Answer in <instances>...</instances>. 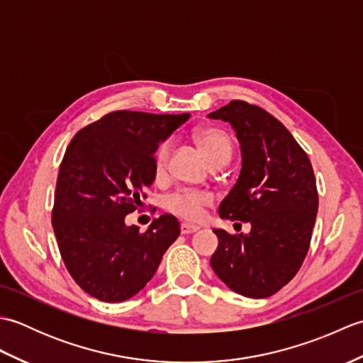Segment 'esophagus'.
<instances>
[{
	"mask_svg": "<svg viewBox=\"0 0 363 363\" xmlns=\"http://www.w3.org/2000/svg\"><path fill=\"white\" fill-rule=\"evenodd\" d=\"M198 229H199V228L195 226V225H189V223H182V225H181V234H184V235L194 234V233H196Z\"/></svg>",
	"mask_w": 363,
	"mask_h": 363,
	"instance_id": "obj_1",
	"label": "esophagus"
}]
</instances>
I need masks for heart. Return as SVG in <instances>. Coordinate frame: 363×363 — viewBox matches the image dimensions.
I'll return each mask as SVG.
<instances>
[{
    "mask_svg": "<svg viewBox=\"0 0 363 363\" xmlns=\"http://www.w3.org/2000/svg\"><path fill=\"white\" fill-rule=\"evenodd\" d=\"M195 140L203 151L204 157L211 162L212 165L226 164L229 160L230 154H233V145L225 130L218 128H203L195 134ZM169 150H172V143L169 140L160 142L154 152L152 159V168L154 174L160 177L165 173ZM213 203V195L207 190H194V189H181L176 190L174 194L168 195L164 199V207L177 217L184 220L195 221L203 217V212L207 206Z\"/></svg>",
    "mask_w": 363,
    "mask_h": 363,
    "instance_id": "1",
    "label": "heart"
}]
</instances>
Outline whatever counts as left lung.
I'll use <instances>...</instances> for the list:
<instances>
[{"instance_id": "8db88e82", "label": "left lung", "mask_w": 363, "mask_h": 363, "mask_svg": "<svg viewBox=\"0 0 363 363\" xmlns=\"http://www.w3.org/2000/svg\"><path fill=\"white\" fill-rule=\"evenodd\" d=\"M209 118L228 121L242 150L240 176L220 217L251 223L250 234L213 229L211 265L238 295L268 298L295 277L309 251L318 211L313 168L289 129L259 106L234 99Z\"/></svg>"}]
</instances>
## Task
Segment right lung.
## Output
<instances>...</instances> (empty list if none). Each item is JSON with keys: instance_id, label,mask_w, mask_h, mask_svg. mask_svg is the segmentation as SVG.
<instances>
[{"instance_id": "right-lung-1", "label": "right lung", "mask_w": 363, "mask_h": 363, "mask_svg": "<svg viewBox=\"0 0 363 363\" xmlns=\"http://www.w3.org/2000/svg\"><path fill=\"white\" fill-rule=\"evenodd\" d=\"M190 113L115 111L82 128L67 146L51 213L64 264L79 287L104 303L137 295L177 237L179 221L160 215L140 233L125 217L146 198L162 140Z\"/></svg>"}]
</instances>
